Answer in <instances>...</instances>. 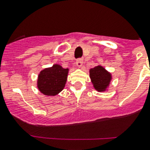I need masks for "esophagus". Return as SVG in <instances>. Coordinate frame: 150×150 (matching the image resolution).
Here are the masks:
<instances>
[{"instance_id":"34e87169","label":"esophagus","mask_w":150,"mask_h":150,"mask_svg":"<svg viewBox=\"0 0 150 150\" xmlns=\"http://www.w3.org/2000/svg\"><path fill=\"white\" fill-rule=\"evenodd\" d=\"M82 64H83V58L82 57H81V58H79L76 61V65L78 66V67H82Z\"/></svg>"}]
</instances>
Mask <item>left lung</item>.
Instances as JSON below:
<instances>
[{"instance_id": "obj_1", "label": "left lung", "mask_w": 150, "mask_h": 150, "mask_svg": "<svg viewBox=\"0 0 150 150\" xmlns=\"http://www.w3.org/2000/svg\"><path fill=\"white\" fill-rule=\"evenodd\" d=\"M89 75L94 87L98 91H104L109 85L111 76L101 66H96L89 71Z\"/></svg>"}]
</instances>
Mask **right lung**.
<instances>
[{
	"instance_id": "obj_1",
	"label": "right lung",
	"mask_w": 150,
	"mask_h": 150,
	"mask_svg": "<svg viewBox=\"0 0 150 150\" xmlns=\"http://www.w3.org/2000/svg\"><path fill=\"white\" fill-rule=\"evenodd\" d=\"M68 72V68H63L58 64L40 71L37 82L40 91L47 96L59 93L65 86Z\"/></svg>"
}]
</instances>
